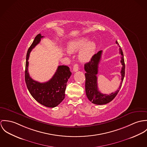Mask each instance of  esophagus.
I'll list each match as a JSON object with an SVG mask.
<instances>
[{"label": "esophagus", "mask_w": 147, "mask_h": 147, "mask_svg": "<svg viewBox=\"0 0 147 147\" xmlns=\"http://www.w3.org/2000/svg\"><path fill=\"white\" fill-rule=\"evenodd\" d=\"M79 66L78 64H75L74 66H73V71H74V72H76V71H77L78 70V69H79V67H78Z\"/></svg>", "instance_id": "34e87169"}]
</instances>
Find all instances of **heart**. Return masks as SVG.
<instances>
[{"label":"heart","instance_id":"heart-1","mask_svg":"<svg viewBox=\"0 0 147 147\" xmlns=\"http://www.w3.org/2000/svg\"><path fill=\"white\" fill-rule=\"evenodd\" d=\"M88 39L87 36H82L69 42L67 45L69 52H74L82 49L79 54L80 60L83 61L89 60L95 51L96 44L94 40L88 42Z\"/></svg>","mask_w":147,"mask_h":147}]
</instances>
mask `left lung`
<instances>
[{
	"instance_id": "obj_1",
	"label": "left lung",
	"mask_w": 147,
	"mask_h": 147,
	"mask_svg": "<svg viewBox=\"0 0 147 147\" xmlns=\"http://www.w3.org/2000/svg\"><path fill=\"white\" fill-rule=\"evenodd\" d=\"M115 43L116 44L119 45L117 40ZM119 47H120V46ZM119 53L121 55V63L122 65V67L121 71V74L122 77L121 82L118 89L114 92H112L109 95L103 94L101 93L98 89V78L96 76L98 73V64L101 60V54L102 51H98L97 53L95 54L92 57V58L91 59V60L88 63H86L84 64V70L86 71V73H85L86 94L88 100L93 104H95L96 105H103L111 102L116 96V95H117L119 90L121 88L122 84L125 77V65L124 57H123L122 50L121 48H119Z\"/></svg>"
}]
</instances>
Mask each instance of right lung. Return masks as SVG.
<instances>
[{
    "instance_id": "1",
    "label": "right lung",
    "mask_w": 147,
    "mask_h": 147,
    "mask_svg": "<svg viewBox=\"0 0 147 147\" xmlns=\"http://www.w3.org/2000/svg\"><path fill=\"white\" fill-rule=\"evenodd\" d=\"M43 36L40 34H38L28 49L26 55L25 80L29 92L36 101L46 107L54 108L65 98L66 83L71 73L68 66L60 65L52 78L48 82L40 83L33 80L30 77L28 71V60L30 53L40 42Z\"/></svg>"
}]
</instances>
